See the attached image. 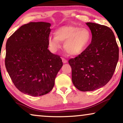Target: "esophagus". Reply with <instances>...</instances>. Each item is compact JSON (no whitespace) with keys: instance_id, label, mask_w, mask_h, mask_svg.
Masks as SVG:
<instances>
[{"instance_id":"1","label":"esophagus","mask_w":123,"mask_h":123,"mask_svg":"<svg viewBox=\"0 0 123 123\" xmlns=\"http://www.w3.org/2000/svg\"><path fill=\"white\" fill-rule=\"evenodd\" d=\"M62 61L63 63H67V62H68V61H67V60H66V59L64 58H62Z\"/></svg>"}]
</instances>
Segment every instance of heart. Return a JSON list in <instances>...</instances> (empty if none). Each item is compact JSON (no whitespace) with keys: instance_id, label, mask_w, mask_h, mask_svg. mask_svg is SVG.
<instances>
[{"instance_id":"obj_1","label":"heart","mask_w":123,"mask_h":123,"mask_svg":"<svg viewBox=\"0 0 123 123\" xmlns=\"http://www.w3.org/2000/svg\"><path fill=\"white\" fill-rule=\"evenodd\" d=\"M91 32L86 28L68 25L59 28L55 36L48 37V43L53 51L61 47V42H65L64 47L68 55H76L86 49L91 40Z\"/></svg>"}]
</instances>
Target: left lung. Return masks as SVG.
I'll list each match as a JSON object with an SVG mask.
<instances>
[{"mask_svg":"<svg viewBox=\"0 0 123 123\" xmlns=\"http://www.w3.org/2000/svg\"><path fill=\"white\" fill-rule=\"evenodd\" d=\"M92 41L86 49L68 63L72 81L80 91H92L107 84L112 78L119 60V47L112 30L107 26L86 23Z\"/></svg>","mask_w":123,"mask_h":123,"instance_id":"left-lung-1","label":"left lung"}]
</instances>
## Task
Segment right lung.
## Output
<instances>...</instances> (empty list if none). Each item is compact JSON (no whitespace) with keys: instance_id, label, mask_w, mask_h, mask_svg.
<instances>
[{"instance_id":"add662e5","label":"right lung","mask_w":123,"mask_h":123,"mask_svg":"<svg viewBox=\"0 0 123 123\" xmlns=\"http://www.w3.org/2000/svg\"><path fill=\"white\" fill-rule=\"evenodd\" d=\"M50 25L29 22L6 41V71L16 87L24 94L40 96L49 92L63 65L60 55L48 49Z\"/></svg>"}]
</instances>
